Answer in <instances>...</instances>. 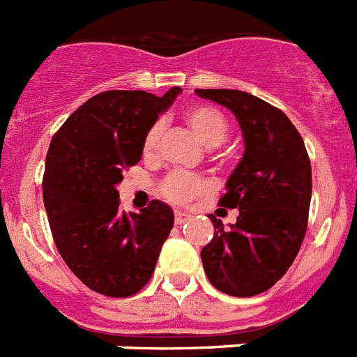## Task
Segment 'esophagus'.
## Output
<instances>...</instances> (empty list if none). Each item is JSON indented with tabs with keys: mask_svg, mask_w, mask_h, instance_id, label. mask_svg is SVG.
I'll return each instance as SVG.
<instances>
[{
	"mask_svg": "<svg viewBox=\"0 0 357 357\" xmlns=\"http://www.w3.org/2000/svg\"><path fill=\"white\" fill-rule=\"evenodd\" d=\"M185 220H190V213H185V211H175V225L176 226L184 225Z\"/></svg>",
	"mask_w": 357,
	"mask_h": 357,
	"instance_id": "esophagus-1",
	"label": "esophagus"
}]
</instances>
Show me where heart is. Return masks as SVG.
<instances>
[{"mask_svg":"<svg viewBox=\"0 0 357 357\" xmlns=\"http://www.w3.org/2000/svg\"><path fill=\"white\" fill-rule=\"evenodd\" d=\"M184 122L191 135L206 147H217L228 137L229 123L226 116L217 107L211 105H191L184 111ZM162 126L155 122L147 129L142 140V157L151 160L157 155V147L160 142ZM210 182L202 175L195 173L175 172L167 175L160 185L162 195L173 204H188L190 200L204 195L210 191Z\"/></svg>","mask_w":357,"mask_h":357,"instance_id":"1","label":"heart"}]
</instances>
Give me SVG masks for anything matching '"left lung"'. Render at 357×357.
I'll return each instance as SVG.
<instances>
[{
	"label": "left lung",
	"mask_w": 357,
	"mask_h": 357,
	"mask_svg": "<svg viewBox=\"0 0 357 357\" xmlns=\"http://www.w3.org/2000/svg\"><path fill=\"white\" fill-rule=\"evenodd\" d=\"M235 114L244 155L226 182L219 204L238 208L225 228L210 215L215 234L200 257L217 290L252 297L272 288L301 248L312 199V167L305 142L281 109L237 89H197Z\"/></svg>",
	"instance_id": "1"
}]
</instances>
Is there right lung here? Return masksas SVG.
Here are the masks:
<instances>
[{"label": "right lung", "instance_id": "1", "mask_svg": "<svg viewBox=\"0 0 357 357\" xmlns=\"http://www.w3.org/2000/svg\"><path fill=\"white\" fill-rule=\"evenodd\" d=\"M105 91L70 114L49 146L43 204L56 248L91 290L129 297L155 272L173 228L172 208L151 200L140 213L120 210L116 185L142 157L144 135L181 93Z\"/></svg>", "mask_w": 357, "mask_h": 357}]
</instances>
